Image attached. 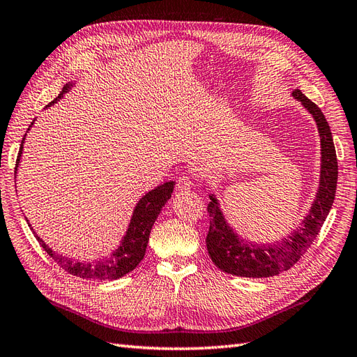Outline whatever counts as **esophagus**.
Returning <instances> with one entry per match:
<instances>
[{"mask_svg": "<svg viewBox=\"0 0 357 357\" xmlns=\"http://www.w3.org/2000/svg\"><path fill=\"white\" fill-rule=\"evenodd\" d=\"M192 188H193V180H192V177H189V176H181V177H178V180H177V189H178V190L185 192V190H190Z\"/></svg>", "mask_w": 357, "mask_h": 357, "instance_id": "34e87169", "label": "esophagus"}]
</instances>
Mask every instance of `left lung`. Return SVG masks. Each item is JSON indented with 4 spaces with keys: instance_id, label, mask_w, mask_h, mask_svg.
Returning <instances> with one entry per match:
<instances>
[{
    "instance_id": "1",
    "label": "left lung",
    "mask_w": 357,
    "mask_h": 357,
    "mask_svg": "<svg viewBox=\"0 0 357 357\" xmlns=\"http://www.w3.org/2000/svg\"><path fill=\"white\" fill-rule=\"evenodd\" d=\"M291 95L312 114L319 128L321 172L316 199L299 229L294 234L274 244H253L241 240L232 231L219 208L218 199L210 195L211 201L207 207L210 214V229L205 243H207L211 261L223 273L238 277L262 278L287 271L314 241L333 204L338 180V160L329 123L319 107L310 101L299 89H295Z\"/></svg>"
}]
</instances>
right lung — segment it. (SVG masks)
<instances>
[{
  "instance_id": "obj_1",
  "label": "right lung",
  "mask_w": 357,
  "mask_h": 357,
  "mask_svg": "<svg viewBox=\"0 0 357 357\" xmlns=\"http://www.w3.org/2000/svg\"><path fill=\"white\" fill-rule=\"evenodd\" d=\"M71 86L73 84L63 86V89L58 95V98L55 101H52L50 104H47V107L55 104L61 96L71 88ZM24 142H25V137L22 139V144H20L19 155L16 159L15 178H16V169L19 165L20 156H22ZM172 190H174V181H167L164 185H160L156 189L146 193V195L138 201L132 214L131 223H129L126 235L122 240V244L119 245V248L113 255H110L105 259H98V261H93V262L74 261V259H70L62 255H58L56 252H53L38 235H36V238L53 261H55L62 269H66L68 274L86 278V280H101V282H104V280H117L126 275L128 273H131L132 269H135L137 265L143 261L147 243H149L150 231H152V226L159 215L162 207H164L167 201L171 198Z\"/></svg>"
}]
</instances>
